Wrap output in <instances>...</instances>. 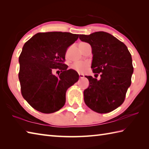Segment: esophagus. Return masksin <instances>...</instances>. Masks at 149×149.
<instances>
[{"label": "esophagus", "instance_id": "1", "mask_svg": "<svg viewBox=\"0 0 149 149\" xmlns=\"http://www.w3.org/2000/svg\"><path fill=\"white\" fill-rule=\"evenodd\" d=\"M79 78L80 79H83V78H84V75H83V74H79Z\"/></svg>", "mask_w": 149, "mask_h": 149}]
</instances>
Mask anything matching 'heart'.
<instances>
[{"label": "heart", "instance_id": "obj_1", "mask_svg": "<svg viewBox=\"0 0 149 149\" xmlns=\"http://www.w3.org/2000/svg\"><path fill=\"white\" fill-rule=\"evenodd\" d=\"M67 54H66V56H67ZM89 67V64L86 62H76L72 64L71 66V68L74 70L76 71L80 74H83L87 70V69Z\"/></svg>", "mask_w": 149, "mask_h": 149}]
</instances>
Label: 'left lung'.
Returning a JSON list of instances; mask_svg holds the SVG:
<instances>
[{"label": "left lung", "mask_w": 149, "mask_h": 149, "mask_svg": "<svg viewBox=\"0 0 149 149\" xmlns=\"http://www.w3.org/2000/svg\"><path fill=\"white\" fill-rule=\"evenodd\" d=\"M79 39L90 44L91 68L97 77L100 74L99 79L86 76L90 86L84 91V102L97 113H109L124 102L131 86L134 70L131 53L123 42L103 31L80 34Z\"/></svg>", "instance_id": "1"}]
</instances>
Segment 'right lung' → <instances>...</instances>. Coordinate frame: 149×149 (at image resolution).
<instances>
[{
  "label": "right lung",
  "mask_w": 149,
  "mask_h": 149,
  "mask_svg": "<svg viewBox=\"0 0 149 149\" xmlns=\"http://www.w3.org/2000/svg\"><path fill=\"white\" fill-rule=\"evenodd\" d=\"M79 34L66 32L38 33L24 44L19 56L21 93L29 105L43 113H52L64 106L66 92L79 80L65 65L68 47ZM58 70L60 74L55 76Z\"/></svg>",
  "instance_id": "right-lung-1"
}]
</instances>
